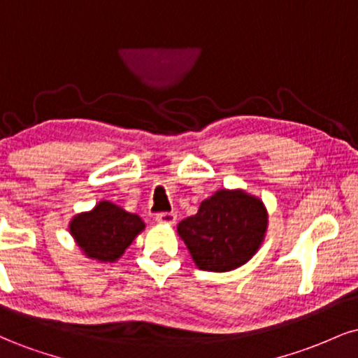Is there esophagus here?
<instances>
[{"label": "esophagus", "mask_w": 358, "mask_h": 358, "mask_svg": "<svg viewBox=\"0 0 358 358\" xmlns=\"http://www.w3.org/2000/svg\"><path fill=\"white\" fill-rule=\"evenodd\" d=\"M156 220L159 222V224H168V225H173L176 222V215L173 212H162L156 215Z\"/></svg>", "instance_id": "obj_1"}]
</instances>
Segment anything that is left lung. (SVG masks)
Masks as SVG:
<instances>
[{"label":"left lung","mask_w":358,"mask_h":358,"mask_svg":"<svg viewBox=\"0 0 358 358\" xmlns=\"http://www.w3.org/2000/svg\"><path fill=\"white\" fill-rule=\"evenodd\" d=\"M264 203L242 190H219L178 224L193 261L203 271L227 273L245 264L264 239Z\"/></svg>","instance_id":"8db88e82"}]
</instances>
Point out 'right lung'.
<instances>
[{
	"label": "right lung",
	"mask_w": 358,
	"mask_h": 358,
	"mask_svg": "<svg viewBox=\"0 0 358 358\" xmlns=\"http://www.w3.org/2000/svg\"><path fill=\"white\" fill-rule=\"evenodd\" d=\"M69 229L85 256L101 262H114L145 229V222L136 213L104 200L90 212L73 217Z\"/></svg>",
	"instance_id": "1"
}]
</instances>
